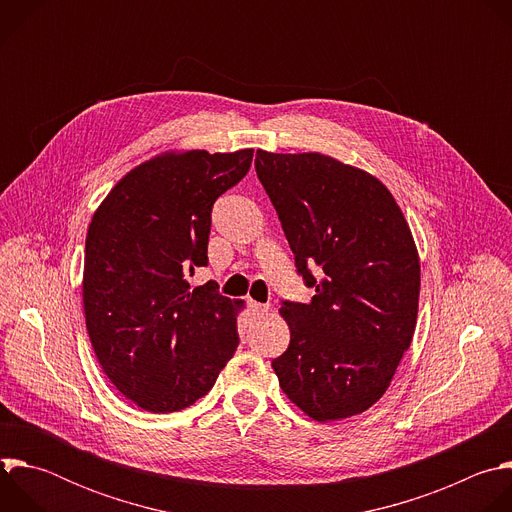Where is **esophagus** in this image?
I'll return each mask as SVG.
<instances>
[{"instance_id": "1", "label": "esophagus", "mask_w": 512, "mask_h": 512, "mask_svg": "<svg viewBox=\"0 0 512 512\" xmlns=\"http://www.w3.org/2000/svg\"><path fill=\"white\" fill-rule=\"evenodd\" d=\"M247 306H249V310H251L253 316H263V314L269 312V306H267V304H259V302H253V300H249Z\"/></svg>"}]
</instances>
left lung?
<instances>
[{
	"label": "left lung",
	"mask_w": 512,
	"mask_h": 512,
	"mask_svg": "<svg viewBox=\"0 0 512 512\" xmlns=\"http://www.w3.org/2000/svg\"><path fill=\"white\" fill-rule=\"evenodd\" d=\"M263 184L312 302H281L291 338L271 367L316 421L367 411L409 348L419 257L405 216L371 174L322 154L257 150Z\"/></svg>",
	"instance_id": "1"
}]
</instances>
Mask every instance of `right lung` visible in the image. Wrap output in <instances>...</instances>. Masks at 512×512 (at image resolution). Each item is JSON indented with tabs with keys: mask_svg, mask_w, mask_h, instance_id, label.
Returning <instances> with one entry per match:
<instances>
[{
	"mask_svg": "<svg viewBox=\"0 0 512 512\" xmlns=\"http://www.w3.org/2000/svg\"><path fill=\"white\" fill-rule=\"evenodd\" d=\"M253 150L166 154L131 170L103 200L85 243L83 304L109 381L137 407L174 413L204 397L239 346L237 306L208 265L216 198L249 172Z\"/></svg>",
	"mask_w": 512,
	"mask_h": 512,
	"instance_id": "right-lung-1",
	"label": "right lung"
}]
</instances>
